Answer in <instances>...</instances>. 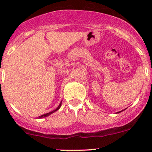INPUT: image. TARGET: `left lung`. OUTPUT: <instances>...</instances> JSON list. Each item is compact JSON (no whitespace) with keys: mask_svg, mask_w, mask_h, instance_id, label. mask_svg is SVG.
<instances>
[{"mask_svg":"<svg viewBox=\"0 0 152 152\" xmlns=\"http://www.w3.org/2000/svg\"><path fill=\"white\" fill-rule=\"evenodd\" d=\"M122 111H123V110H122ZM122 111H120V112H118V113H121V112Z\"/></svg>","mask_w":152,"mask_h":152,"instance_id":"8db88e82","label":"left lung"}]
</instances>
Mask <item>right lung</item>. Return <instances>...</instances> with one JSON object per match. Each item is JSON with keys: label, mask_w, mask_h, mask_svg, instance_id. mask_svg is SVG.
Returning <instances> with one entry per match:
<instances>
[{"label": "right lung", "mask_w": 152, "mask_h": 152, "mask_svg": "<svg viewBox=\"0 0 152 152\" xmlns=\"http://www.w3.org/2000/svg\"><path fill=\"white\" fill-rule=\"evenodd\" d=\"M61 106H62V102H60V104H59V107H58L56 109V110H53V111H52V112H50V113H46V114H44V115H42L39 116V118H45V117H47V116H49V115H51L52 113H54V112L57 111V110H59V108H60V107H61Z\"/></svg>", "instance_id": "add662e5"}]
</instances>
